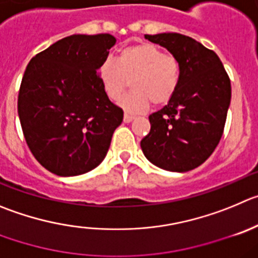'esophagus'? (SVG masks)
Here are the masks:
<instances>
[{"mask_svg":"<svg viewBox=\"0 0 258 258\" xmlns=\"http://www.w3.org/2000/svg\"><path fill=\"white\" fill-rule=\"evenodd\" d=\"M135 119V117L134 115H130V114H124V117H123V121L126 122V123H130V122H132Z\"/></svg>","mask_w":258,"mask_h":258,"instance_id":"esophagus-1","label":"esophagus"}]
</instances>
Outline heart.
Segmentation results:
<instances>
[{
    "label": "heart",
    "instance_id": "obj_1",
    "mask_svg": "<svg viewBox=\"0 0 258 258\" xmlns=\"http://www.w3.org/2000/svg\"><path fill=\"white\" fill-rule=\"evenodd\" d=\"M182 67L177 57L167 54L151 43H140L119 50L118 63L110 58L102 62L99 79L108 98L114 102L131 81L132 91L119 105L128 114L145 112L150 100L155 105L169 102L179 86Z\"/></svg>",
    "mask_w": 258,
    "mask_h": 258
}]
</instances>
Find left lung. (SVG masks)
Segmentation results:
<instances>
[{
  "label": "left lung",
  "instance_id": "obj_1",
  "mask_svg": "<svg viewBox=\"0 0 258 258\" xmlns=\"http://www.w3.org/2000/svg\"><path fill=\"white\" fill-rule=\"evenodd\" d=\"M145 38L177 57L182 75L168 104L149 115L151 128L141 149L156 167L188 172L205 162L223 136L232 98L229 76L218 54L192 38L178 33Z\"/></svg>",
  "mask_w": 258,
  "mask_h": 258
}]
</instances>
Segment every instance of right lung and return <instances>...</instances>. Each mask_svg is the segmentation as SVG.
<instances>
[{"instance_id": "add662e5", "label": "right lung", "mask_w": 258, "mask_h": 258, "mask_svg": "<svg viewBox=\"0 0 258 258\" xmlns=\"http://www.w3.org/2000/svg\"><path fill=\"white\" fill-rule=\"evenodd\" d=\"M115 44L110 34H75L30 59L18 112L26 144L53 174L88 173L105 158L123 110L109 100L99 67Z\"/></svg>"}]
</instances>
